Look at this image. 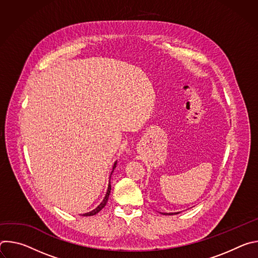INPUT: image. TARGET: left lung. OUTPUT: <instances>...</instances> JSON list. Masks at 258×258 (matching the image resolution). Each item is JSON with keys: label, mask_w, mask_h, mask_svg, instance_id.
<instances>
[{"label": "left lung", "mask_w": 258, "mask_h": 258, "mask_svg": "<svg viewBox=\"0 0 258 258\" xmlns=\"http://www.w3.org/2000/svg\"><path fill=\"white\" fill-rule=\"evenodd\" d=\"M161 214H172V213H161ZM175 214H177V213H175Z\"/></svg>", "instance_id": "8db88e82"}]
</instances>
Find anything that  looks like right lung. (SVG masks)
Masks as SVG:
<instances>
[{"instance_id": "add662e5", "label": "right lung", "mask_w": 258, "mask_h": 258, "mask_svg": "<svg viewBox=\"0 0 258 258\" xmlns=\"http://www.w3.org/2000/svg\"><path fill=\"white\" fill-rule=\"evenodd\" d=\"M115 166H116V162L114 163V165H113V169L115 168ZM112 173V172H111ZM110 191H111V185H110V181H109V185H108V190H107V193H106V196H105V198L103 199V201L101 202V204L96 208V209H94V210H92V211H90V212H88V213H85V214H83V216H92V215H95V214H97L105 205H106V203H107V201H108V198H109V194H110Z\"/></svg>"}]
</instances>
